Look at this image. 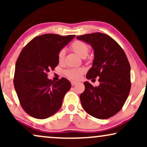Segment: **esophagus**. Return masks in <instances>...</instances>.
<instances>
[{
  "label": "esophagus",
  "mask_w": 147,
  "mask_h": 147,
  "mask_svg": "<svg viewBox=\"0 0 147 147\" xmlns=\"http://www.w3.org/2000/svg\"><path fill=\"white\" fill-rule=\"evenodd\" d=\"M77 83H78L77 82H74V81H71V86H74V85H76V84H77Z\"/></svg>",
  "instance_id": "34e87169"
}]
</instances>
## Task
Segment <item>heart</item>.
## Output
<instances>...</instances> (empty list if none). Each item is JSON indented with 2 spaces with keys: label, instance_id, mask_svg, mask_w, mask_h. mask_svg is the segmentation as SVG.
<instances>
[{
  "label": "heart",
  "instance_id": "heart-1",
  "mask_svg": "<svg viewBox=\"0 0 147 147\" xmlns=\"http://www.w3.org/2000/svg\"><path fill=\"white\" fill-rule=\"evenodd\" d=\"M71 48L75 53L82 58L86 57L89 53V47L87 44L81 41H75L71 44ZM65 50L61 49L58 53V60L61 62L63 60ZM84 72V69L80 68H69L64 71L65 75L69 79L74 80H78L81 78L82 74Z\"/></svg>",
  "mask_w": 147,
  "mask_h": 147
}]
</instances>
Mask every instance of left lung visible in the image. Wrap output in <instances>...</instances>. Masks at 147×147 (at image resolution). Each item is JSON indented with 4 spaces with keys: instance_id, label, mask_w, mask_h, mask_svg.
I'll use <instances>...</instances> for the list:
<instances>
[{
    "instance_id": "1",
    "label": "left lung",
    "mask_w": 147,
    "mask_h": 147,
    "mask_svg": "<svg viewBox=\"0 0 147 147\" xmlns=\"http://www.w3.org/2000/svg\"><path fill=\"white\" fill-rule=\"evenodd\" d=\"M77 39L88 43L94 49L92 67L86 78L99 77L100 82L97 87L84 82L85 90L80 95L82 106L92 116L107 119L121 110L130 93L129 62L122 47L106 34H86L77 36Z\"/></svg>"
}]
</instances>
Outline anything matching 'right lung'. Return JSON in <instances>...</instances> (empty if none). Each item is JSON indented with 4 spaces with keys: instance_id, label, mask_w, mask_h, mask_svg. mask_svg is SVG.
I'll return each instance as SVG.
<instances>
[{
    "instance_id": "1",
    "label": "right lung",
    "mask_w": 147,
    "mask_h": 147,
    "mask_svg": "<svg viewBox=\"0 0 147 147\" xmlns=\"http://www.w3.org/2000/svg\"><path fill=\"white\" fill-rule=\"evenodd\" d=\"M76 35L44 34L31 40L22 50L15 65L14 86L23 110L32 117L45 119L60 109L71 83L62 78H47L59 63L58 53Z\"/></svg>"
}]
</instances>
